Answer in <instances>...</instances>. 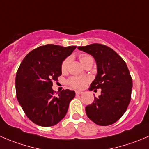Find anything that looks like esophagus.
<instances>
[{"mask_svg": "<svg viewBox=\"0 0 149 149\" xmlns=\"http://www.w3.org/2000/svg\"><path fill=\"white\" fill-rule=\"evenodd\" d=\"M76 95H81V94H83V92H81V91H76Z\"/></svg>", "mask_w": 149, "mask_h": 149, "instance_id": "1", "label": "esophagus"}]
</instances>
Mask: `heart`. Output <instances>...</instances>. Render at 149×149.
Listing matches in <instances>:
<instances>
[{"label": "heart", "instance_id": "b5f03b06", "mask_svg": "<svg viewBox=\"0 0 149 149\" xmlns=\"http://www.w3.org/2000/svg\"><path fill=\"white\" fill-rule=\"evenodd\" d=\"M90 56L87 55V54H82V55L80 56L81 63H82L84 60H86V59L88 58H90ZM69 61H70V58L65 59V60L63 61V64H62V70H65L67 68ZM68 82L72 86H73V87L82 88L84 86L85 84H86V79L82 77H72L69 79Z\"/></svg>", "mask_w": 149, "mask_h": 149}]
</instances>
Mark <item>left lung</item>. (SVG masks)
I'll list each match as a JSON object with an SVG mask.
<instances>
[{
	"mask_svg": "<svg viewBox=\"0 0 149 149\" xmlns=\"http://www.w3.org/2000/svg\"><path fill=\"white\" fill-rule=\"evenodd\" d=\"M95 59L97 75L89 90L100 89L101 95L85 108L95 124L107 126L115 123L125 113L131 100L132 80L123 59L112 49L100 44L79 47Z\"/></svg>",
	"mask_w": 149,
	"mask_h": 149,
	"instance_id": "obj_1",
	"label": "left lung"
}]
</instances>
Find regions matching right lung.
<instances>
[{
  "label": "right lung",
  "mask_w": 149,
  "mask_h": 149,
  "mask_svg": "<svg viewBox=\"0 0 149 149\" xmlns=\"http://www.w3.org/2000/svg\"><path fill=\"white\" fill-rule=\"evenodd\" d=\"M76 46L47 44L35 49L22 62L16 76V95L27 117L36 125H57L67 113L74 91L63 89L54 95L52 81L62 74V64Z\"/></svg>",
  "instance_id": "obj_1"
}]
</instances>
